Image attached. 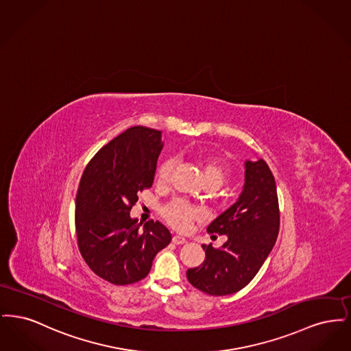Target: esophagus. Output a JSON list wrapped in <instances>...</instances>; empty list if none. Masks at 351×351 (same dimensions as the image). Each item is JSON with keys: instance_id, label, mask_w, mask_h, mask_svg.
Here are the masks:
<instances>
[{"instance_id": "esophagus-1", "label": "esophagus", "mask_w": 351, "mask_h": 351, "mask_svg": "<svg viewBox=\"0 0 351 351\" xmlns=\"http://www.w3.org/2000/svg\"><path fill=\"white\" fill-rule=\"evenodd\" d=\"M172 242L176 243V245H184V243H186V239L182 237V235H173L172 237Z\"/></svg>"}]
</instances>
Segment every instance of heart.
Masks as SVG:
<instances>
[{
	"instance_id": "obj_1",
	"label": "heart",
	"mask_w": 351,
	"mask_h": 351,
	"mask_svg": "<svg viewBox=\"0 0 351 351\" xmlns=\"http://www.w3.org/2000/svg\"><path fill=\"white\" fill-rule=\"evenodd\" d=\"M199 166L201 168L204 183L212 184L218 188L225 182L226 169L221 163H218L213 159H199ZM172 169H173L172 159L163 160L158 166L156 173H155L158 185L167 186L171 180ZM163 217L175 229L186 230L195 219H199L201 217V212L197 208L188 205L183 201L178 200L168 204L167 206L163 209Z\"/></svg>"
}]
</instances>
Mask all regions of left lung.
Segmentation results:
<instances>
[{
  "label": "left lung",
  "instance_id": "8db88e82",
  "mask_svg": "<svg viewBox=\"0 0 351 351\" xmlns=\"http://www.w3.org/2000/svg\"><path fill=\"white\" fill-rule=\"evenodd\" d=\"M279 225L271 169L263 159L245 160V183L238 200L208 226L209 233L223 234L228 241L219 249L202 245L205 259L186 271L188 282L212 296L238 292L263 266L275 246Z\"/></svg>",
  "mask_w": 351,
  "mask_h": 351
}]
</instances>
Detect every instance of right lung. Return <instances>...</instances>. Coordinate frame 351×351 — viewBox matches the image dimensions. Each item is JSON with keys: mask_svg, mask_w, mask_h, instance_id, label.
I'll return each instance as SVG.
<instances>
[{"mask_svg": "<svg viewBox=\"0 0 351 351\" xmlns=\"http://www.w3.org/2000/svg\"><path fill=\"white\" fill-rule=\"evenodd\" d=\"M162 149V132L134 126L104 146L84 171L75 209L77 245L85 263L109 283L145 279L155 255L172 239L162 222L142 226L130 217L138 193L154 183Z\"/></svg>", "mask_w": 351, "mask_h": 351, "instance_id": "obj_1", "label": "right lung"}]
</instances>
